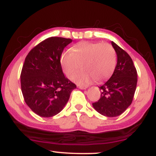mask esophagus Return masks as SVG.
Returning <instances> with one entry per match:
<instances>
[{
	"instance_id": "1",
	"label": "esophagus",
	"mask_w": 156,
	"mask_h": 156,
	"mask_svg": "<svg viewBox=\"0 0 156 156\" xmlns=\"http://www.w3.org/2000/svg\"><path fill=\"white\" fill-rule=\"evenodd\" d=\"M77 87H78V88H79V89H86L87 88V87H84V86H80V85H78L77 86Z\"/></svg>"
}]
</instances>
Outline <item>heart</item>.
Instances as JSON below:
<instances>
[{"label":"heart","mask_w":156,"mask_h":156,"mask_svg":"<svg viewBox=\"0 0 156 156\" xmlns=\"http://www.w3.org/2000/svg\"><path fill=\"white\" fill-rule=\"evenodd\" d=\"M60 62L68 78H73L81 64L84 70L73 79L80 85H88L94 79L103 81L112 76L116 67V53L108 43L81 42L71 51L64 52Z\"/></svg>","instance_id":"1"}]
</instances>
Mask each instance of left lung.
Segmentation results:
<instances>
[{
    "label": "left lung",
    "instance_id": "obj_1",
    "mask_svg": "<svg viewBox=\"0 0 156 156\" xmlns=\"http://www.w3.org/2000/svg\"><path fill=\"white\" fill-rule=\"evenodd\" d=\"M117 55L114 73L108 81L99 87V101L93 103L94 108L102 115L114 117L120 115L133 101L137 84V72L133 60L127 52L112 42Z\"/></svg>",
    "mask_w": 156,
    "mask_h": 156
}]
</instances>
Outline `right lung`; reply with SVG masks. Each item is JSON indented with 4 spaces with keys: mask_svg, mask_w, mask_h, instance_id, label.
I'll use <instances>...</instances> for the list:
<instances>
[{
    "mask_svg": "<svg viewBox=\"0 0 156 156\" xmlns=\"http://www.w3.org/2000/svg\"><path fill=\"white\" fill-rule=\"evenodd\" d=\"M71 39L52 37L28 53L20 74L21 90L28 106L37 115L51 117L69 101L76 85L64 76L60 58Z\"/></svg>",
    "mask_w": 156,
    "mask_h": 156,
    "instance_id": "right-lung-1",
    "label": "right lung"
}]
</instances>
